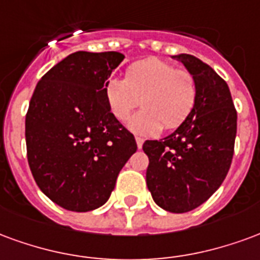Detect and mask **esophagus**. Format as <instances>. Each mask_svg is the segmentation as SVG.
<instances>
[{"instance_id":"esophagus-1","label":"esophagus","mask_w":260,"mask_h":260,"mask_svg":"<svg viewBox=\"0 0 260 260\" xmlns=\"http://www.w3.org/2000/svg\"><path fill=\"white\" fill-rule=\"evenodd\" d=\"M136 143H137V148L141 149L143 148V144H144V140L141 137H136Z\"/></svg>"}]
</instances>
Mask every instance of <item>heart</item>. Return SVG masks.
<instances>
[{"label": "heart", "instance_id": "1", "mask_svg": "<svg viewBox=\"0 0 260 260\" xmlns=\"http://www.w3.org/2000/svg\"><path fill=\"white\" fill-rule=\"evenodd\" d=\"M104 91L109 112L117 120H126L141 102L144 109L130 117L128 130L138 136H155L164 124L176 128L184 122L194 109L198 90L190 72L149 58L128 66L126 79H108Z\"/></svg>", "mask_w": 260, "mask_h": 260}]
</instances>
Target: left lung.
<instances>
[{"instance_id": "8db88e82", "label": "left lung", "mask_w": 260, "mask_h": 260, "mask_svg": "<svg viewBox=\"0 0 260 260\" xmlns=\"http://www.w3.org/2000/svg\"><path fill=\"white\" fill-rule=\"evenodd\" d=\"M180 60L197 81L188 117L162 140L143 145L148 155L147 185L155 204L172 213L202 205L226 179L234 153L237 112L227 83L209 65L188 54Z\"/></svg>"}]
</instances>
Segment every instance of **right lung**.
<instances>
[{"instance_id": "right-lung-1", "label": "right lung", "mask_w": 260, "mask_h": 260, "mask_svg": "<svg viewBox=\"0 0 260 260\" xmlns=\"http://www.w3.org/2000/svg\"><path fill=\"white\" fill-rule=\"evenodd\" d=\"M123 59L115 51L73 52L41 77L30 100V170L40 190L63 209L104 205L137 151L134 136L109 112L104 91Z\"/></svg>"}]
</instances>
